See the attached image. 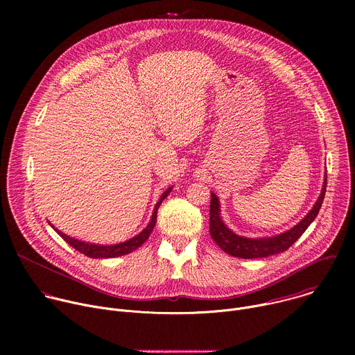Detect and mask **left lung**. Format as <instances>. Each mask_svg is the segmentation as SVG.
<instances>
[{
  "label": "left lung",
  "mask_w": 355,
  "mask_h": 355,
  "mask_svg": "<svg viewBox=\"0 0 355 355\" xmlns=\"http://www.w3.org/2000/svg\"><path fill=\"white\" fill-rule=\"evenodd\" d=\"M327 175H324V182L319 199L309 214L303 218L296 226L286 230L285 233L264 237V239H247L233 233L222 220L220 218V205L218 196L212 192L211 193V216H209V232L215 243L227 254L240 259H261L288 250L303 233L309 227V225L316 219L320 207L323 204L326 185H327Z\"/></svg>",
  "instance_id": "8db88e82"
}]
</instances>
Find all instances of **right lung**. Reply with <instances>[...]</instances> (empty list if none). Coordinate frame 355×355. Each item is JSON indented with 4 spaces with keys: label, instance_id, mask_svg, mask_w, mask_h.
<instances>
[{
    "label": "right lung",
    "instance_id": "add662e5",
    "mask_svg": "<svg viewBox=\"0 0 355 355\" xmlns=\"http://www.w3.org/2000/svg\"><path fill=\"white\" fill-rule=\"evenodd\" d=\"M171 192V187L168 189L164 191V193L160 196L159 202L155 207V211H153V215H151V219L148 222V225L135 237L123 241V243H119V244H112V245H103V244H91V243H87V241H81V240H77V239H73L64 233H62L60 230H58L52 223H49L50 226H52L58 234L66 240L73 248H76L77 251H80L81 254L87 256V257H91V259H112V257H121V256H125V254H129V252L135 251L137 247H140L150 236V233L153 232L155 229V225H156V220H157V209L159 207L162 205V202L168 196V193Z\"/></svg>",
    "mask_w": 355,
    "mask_h": 355
}]
</instances>
